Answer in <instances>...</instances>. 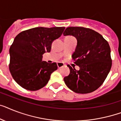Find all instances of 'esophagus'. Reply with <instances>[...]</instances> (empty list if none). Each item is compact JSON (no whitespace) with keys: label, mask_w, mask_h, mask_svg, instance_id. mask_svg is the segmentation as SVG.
<instances>
[{"label":"esophagus","mask_w":121,"mask_h":121,"mask_svg":"<svg viewBox=\"0 0 121 121\" xmlns=\"http://www.w3.org/2000/svg\"><path fill=\"white\" fill-rule=\"evenodd\" d=\"M57 66L58 68H61L63 67L64 66H65V65H64L63 63H58Z\"/></svg>","instance_id":"esophagus-1"}]
</instances>
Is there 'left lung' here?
<instances>
[{"instance_id": "obj_1", "label": "left lung", "mask_w": 121, "mask_h": 121, "mask_svg": "<svg viewBox=\"0 0 121 121\" xmlns=\"http://www.w3.org/2000/svg\"><path fill=\"white\" fill-rule=\"evenodd\" d=\"M63 35H72L77 39L72 58L79 67L76 70L68 65L70 73L64 78L66 85L76 93L93 92L101 86L111 68L108 42L96 31L84 27H68Z\"/></svg>"}]
</instances>
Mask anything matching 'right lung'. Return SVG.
<instances>
[{"instance_id":"add662e5","label":"right lung","mask_w":121,"mask_h":121,"mask_svg":"<svg viewBox=\"0 0 121 121\" xmlns=\"http://www.w3.org/2000/svg\"><path fill=\"white\" fill-rule=\"evenodd\" d=\"M65 28L36 27L17 35L9 50V70L21 87L37 91L48 83L58 66L56 63L42 61V55L50 52L52 42L60 37Z\"/></svg>"}]
</instances>
